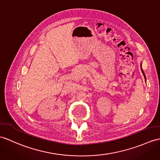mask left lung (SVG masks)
<instances>
[{
  "label": "left lung",
  "instance_id": "obj_1",
  "mask_svg": "<svg viewBox=\"0 0 160 160\" xmlns=\"http://www.w3.org/2000/svg\"><path fill=\"white\" fill-rule=\"evenodd\" d=\"M141 71H142V72L143 73V75H144V77H145V79H146V77H145V73H144V72H143V71H142V68H141Z\"/></svg>",
  "mask_w": 160,
  "mask_h": 160
}]
</instances>
